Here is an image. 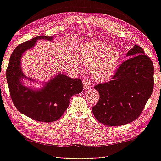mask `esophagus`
Masks as SVG:
<instances>
[{"mask_svg": "<svg viewBox=\"0 0 161 161\" xmlns=\"http://www.w3.org/2000/svg\"><path fill=\"white\" fill-rule=\"evenodd\" d=\"M83 86H84V89L85 90L89 89L91 88V81L88 80H84Z\"/></svg>", "mask_w": 161, "mask_h": 161, "instance_id": "34e87169", "label": "esophagus"}]
</instances>
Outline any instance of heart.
Listing matches in <instances>:
<instances>
[{
  "label": "heart",
  "mask_w": 161,
  "mask_h": 161,
  "mask_svg": "<svg viewBox=\"0 0 161 161\" xmlns=\"http://www.w3.org/2000/svg\"><path fill=\"white\" fill-rule=\"evenodd\" d=\"M121 55L118 48L99 40H91L81 49L80 61L85 67L90 66V74L97 81H109L115 75L121 63ZM76 68L80 70V64Z\"/></svg>",
  "instance_id": "b5f03b06"
}]
</instances>
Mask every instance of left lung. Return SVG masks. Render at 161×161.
Here are the masks:
<instances>
[{
    "instance_id": "8db88e82",
    "label": "left lung",
    "mask_w": 161,
    "mask_h": 161,
    "mask_svg": "<svg viewBox=\"0 0 161 161\" xmlns=\"http://www.w3.org/2000/svg\"><path fill=\"white\" fill-rule=\"evenodd\" d=\"M126 56L111 81L94 86L100 99L92 111L104 125L119 126L135 121L152 94L154 69L150 58L137 45Z\"/></svg>"
}]
</instances>
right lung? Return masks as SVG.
Masks as SVG:
<instances>
[{
	"label": "right lung",
	"instance_id": "obj_1",
	"mask_svg": "<svg viewBox=\"0 0 161 161\" xmlns=\"http://www.w3.org/2000/svg\"><path fill=\"white\" fill-rule=\"evenodd\" d=\"M39 40L52 41L53 37L40 36L21 44L12 53L6 70V77L14 106L22 114L37 121L45 123L57 121L70 104V97L82 91V81L71 79L61 72L45 81L42 88L35 89L25 86L24 79L36 81L26 77L21 69V61L24 53L36 46ZM37 82V81H36Z\"/></svg>",
	"mask_w": 161,
	"mask_h": 161
}]
</instances>
